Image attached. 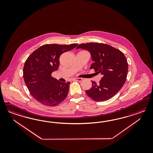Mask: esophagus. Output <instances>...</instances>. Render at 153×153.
Here are the masks:
<instances>
[{"label":"esophagus","mask_w":153,"mask_h":153,"mask_svg":"<svg viewBox=\"0 0 153 153\" xmlns=\"http://www.w3.org/2000/svg\"><path fill=\"white\" fill-rule=\"evenodd\" d=\"M74 79H75V80H76V81H78L81 82V81H82V79H81V78H75Z\"/></svg>","instance_id":"34e87169"}]
</instances>
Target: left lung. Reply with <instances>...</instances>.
I'll return each mask as SVG.
<instances>
[{"label":"left lung","instance_id":"left-lung-1","mask_svg":"<svg viewBox=\"0 0 153 153\" xmlns=\"http://www.w3.org/2000/svg\"><path fill=\"white\" fill-rule=\"evenodd\" d=\"M89 51L94 62L91 69L102 76L99 83L92 82V87L86 91L88 97L95 102L106 101L113 97L125 83L128 63L124 54L109 45L88 42L81 44L76 49Z\"/></svg>","mask_w":153,"mask_h":153}]
</instances>
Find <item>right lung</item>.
<instances>
[{
    "instance_id": "1",
    "label": "right lung",
    "mask_w": 153,
    "mask_h": 153,
    "mask_svg": "<svg viewBox=\"0 0 153 153\" xmlns=\"http://www.w3.org/2000/svg\"><path fill=\"white\" fill-rule=\"evenodd\" d=\"M77 45L45 44L28 57L23 67V79L30 94L37 102L54 107L65 100L71 82H60L51 76V73L58 69L61 54Z\"/></svg>"
}]
</instances>
